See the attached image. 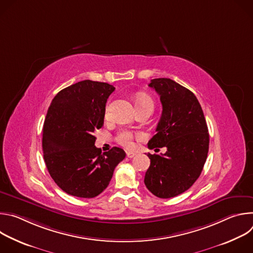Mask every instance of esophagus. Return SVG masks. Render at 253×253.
<instances>
[{
	"mask_svg": "<svg viewBox=\"0 0 253 253\" xmlns=\"http://www.w3.org/2000/svg\"><path fill=\"white\" fill-rule=\"evenodd\" d=\"M135 155H136V153H135V152H132V151L127 152V156H128L129 158H133Z\"/></svg>",
	"mask_w": 253,
	"mask_h": 253,
	"instance_id": "34e87169",
	"label": "esophagus"
}]
</instances>
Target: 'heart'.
<instances>
[{
    "label": "heart",
    "mask_w": 253,
    "mask_h": 253,
    "mask_svg": "<svg viewBox=\"0 0 253 253\" xmlns=\"http://www.w3.org/2000/svg\"><path fill=\"white\" fill-rule=\"evenodd\" d=\"M143 106H151L153 107V100L144 94H139L136 99V107H143ZM135 137L141 138L143 137L142 134H134L129 130H123L118 133L116 140L121 146L126 148H132L134 146V139Z\"/></svg>",
    "instance_id": "b5f03b06"
}]
</instances>
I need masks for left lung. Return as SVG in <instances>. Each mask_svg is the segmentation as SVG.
Instances as JSON below:
<instances>
[{
  "label": "left lung",
  "mask_w": 253,
  "mask_h": 253,
  "mask_svg": "<svg viewBox=\"0 0 253 253\" xmlns=\"http://www.w3.org/2000/svg\"><path fill=\"white\" fill-rule=\"evenodd\" d=\"M160 96L162 115L148 148L166 147L164 154H150L144 183L159 198L185 192L198 179L207 158L209 134L202 108L187 88L168 78L151 80Z\"/></svg>",
  "instance_id": "8db88e82"
}]
</instances>
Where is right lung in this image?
I'll return each mask as SVG.
<instances>
[{
	"label": "right lung",
	"instance_id": "1",
	"mask_svg": "<svg viewBox=\"0 0 253 253\" xmlns=\"http://www.w3.org/2000/svg\"><path fill=\"white\" fill-rule=\"evenodd\" d=\"M112 85L84 80L61 90L52 100L42 146L47 169L66 193L93 198L109 185L115 167L125 158L123 149L101 153L94 132L104 124Z\"/></svg>",
	"mask_w": 253,
	"mask_h": 253
}]
</instances>
